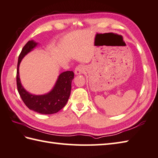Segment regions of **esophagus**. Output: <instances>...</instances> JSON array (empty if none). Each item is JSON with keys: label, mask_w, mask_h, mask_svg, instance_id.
Listing matches in <instances>:
<instances>
[{"label": "esophagus", "mask_w": 158, "mask_h": 158, "mask_svg": "<svg viewBox=\"0 0 158 158\" xmlns=\"http://www.w3.org/2000/svg\"><path fill=\"white\" fill-rule=\"evenodd\" d=\"M85 70V68L83 65H79L78 66H77V68L74 70V73L77 75H79V74H81L83 73Z\"/></svg>", "instance_id": "obj_1"}]
</instances>
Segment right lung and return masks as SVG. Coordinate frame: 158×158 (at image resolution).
<instances>
[{
  "mask_svg": "<svg viewBox=\"0 0 158 158\" xmlns=\"http://www.w3.org/2000/svg\"><path fill=\"white\" fill-rule=\"evenodd\" d=\"M38 43L33 40L25 44L19 56L16 73V84L19 93L27 107L40 114H49L59 112L64 108L69 99L71 92L72 81L74 79L73 71H65L58 77L53 88L46 94H33L23 86L19 77V65L23 57L34 50Z\"/></svg>",
  "mask_w": 158,
  "mask_h": 158,
  "instance_id": "right-lung-1",
  "label": "right lung"
}]
</instances>
